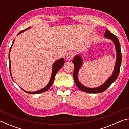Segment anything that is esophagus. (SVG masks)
Here are the masks:
<instances>
[{
  "label": "esophagus",
  "mask_w": 129,
  "mask_h": 129,
  "mask_svg": "<svg viewBox=\"0 0 129 129\" xmlns=\"http://www.w3.org/2000/svg\"><path fill=\"white\" fill-rule=\"evenodd\" d=\"M74 57V54L73 52H68L66 55V58L68 60H71Z\"/></svg>",
  "instance_id": "34e87169"
}]
</instances>
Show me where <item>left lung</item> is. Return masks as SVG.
Returning <instances> with one entry per match:
<instances>
[{"label": "left lung", "instance_id": "8db88e82", "mask_svg": "<svg viewBox=\"0 0 129 129\" xmlns=\"http://www.w3.org/2000/svg\"><path fill=\"white\" fill-rule=\"evenodd\" d=\"M104 36L105 38L110 39V40H112L114 43L115 49H116L117 58L114 69L112 75L101 86L97 87V88H90L83 85L80 82L78 78V72H79V70L83 64L81 54H77V55L74 57L73 60L72 61L73 64H74V66H75V69H74L73 71V78L75 84L78 89H80L81 91H84V92L89 93H99L102 92V91H104L117 80L118 76L119 75L120 67H121L122 61V54L118 39L117 38L116 36L114 35L112 33H111L110 32H109L108 30H105Z\"/></svg>", "mask_w": 129, "mask_h": 129}]
</instances>
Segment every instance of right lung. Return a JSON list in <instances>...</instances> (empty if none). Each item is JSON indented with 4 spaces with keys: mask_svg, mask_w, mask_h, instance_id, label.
Returning <instances> with one entry per match:
<instances>
[{
    "mask_svg": "<svg viewBox=\"0 0 129 129\" xmlns=\"http://www.w3.org/2000/svg\"><path fill=\"white\" fill-rule=\"evenodd\" d=\"M29 28H30V27L27 28V29H26L25 30H21V31H20L18 34H17V35H19V34H20L21 33H22V32H24V31H25V30L29 29ZM14 41H15V39L12 42V45H11V48H10V51H9V55H8V58H9V61H10V75H11V76L12 78V75H11V61H10V51H11V48L12 47L13 44H14ZM64 62H65L64 58H61L59 60L56 61L54 62V64H53V66H52V75H51V79H50L49 82L48 83V84L44 87V88H43L41 89H40V90L36 91H27L24 90L23 89H23V90L24 91H25V92L27 93H29V94H39V93H41L45 92V91H47L50 88H51V86H52V84H53V82L54 81V78H55V76H56V73L58 72V71H59V70L61 68L63 65H64ZM13 81H14V80H13Z\"/></svg>",
    "mask_w": 129,
    "mask_h": 129,
    "instance_id": "right-lung-1",
    "label": "right lung"
}]
</instances>
